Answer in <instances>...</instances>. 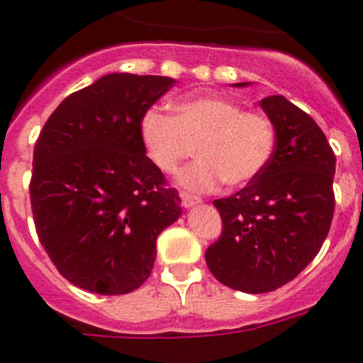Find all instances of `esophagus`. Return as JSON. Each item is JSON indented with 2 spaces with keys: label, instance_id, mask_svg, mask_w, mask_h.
Segmentation results:
<instances>
[{
  "label": "esophagus",
  "instance_id": "esophagus-1",
  "mask_svg": "<svg viewBox=\"0 0 363 363\" xmlns=\"http://www.w3.org/2000/svg\"><path fill=\"white\" fill-rule=\"evenodd\" d=\"M179 198H182V205H184L185 208H192V207H196V205L201 203V199H199L198 196H192V194H189V192H182V194H179Z\"/></svg>",
  "mask_w": 363,
  "mask_h": 363
}]
</instances>
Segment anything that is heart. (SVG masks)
I'll list each match as a JSON object with an SVG mask.
<instances>
[{
    "label": "heart",
    "mask_w": 363,
    "mask_h": 363,
    "mask_svg": "<svg viewBox=\"0 0 363 363\" xmlns=\"http://www.w3.org/2000/svg\"><path fill=\"white\" fill-rule=\"evenodd\" d=\"M140 138L149 160L165 174L178 171L196 145L198 160L178 174V185L194 192H211L221 182L230 187L250 184L275 149L268 116L214 95L178 101L172 116L149 109L142 116Z\"/></svg>",
    "instance_id": "b5f03b06"
}]
</instances>
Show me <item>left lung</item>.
<instances>
[{
	"label": "left lung",
	"mask_w": 363,
	"mask_h": 363,
	"mask_svg": "<svg viewBox=\"0 0 363 363\" xmlns=\"http://www.w3.org/2000/svg\"><path fill=\"white\" fill-rule=\"evenodd\" d=\"M259 104L275 128L274 155L247 187L216 199L223 232L205 252L212 275L245 294L297 277L320 250L335 211L337 158L317 122L282 95Z\"/></svg>",
	"instance_id": "8db88e82"
}]
</instances>
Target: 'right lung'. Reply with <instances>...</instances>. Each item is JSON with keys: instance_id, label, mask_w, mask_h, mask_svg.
Instances as JSON below:
<instances>
[{"instance_id": "obj_1", "label": "right lung", "mask_w": 363, "mask_h": 363, "mask_svg": "<svg viewBox=\"0 0 363 363\" xmlns=\"http://www.w3.org/2000/svg\"><path fill=\"white\" fill-rule=\"evenodd\" d=\"M108 73L50 115L34 149L30 199L41 245L72 284L124 295L151 275L156 239L182 214L176 189L145 156L140 122L174 86Z\"/></svg>"}]
</instances>
